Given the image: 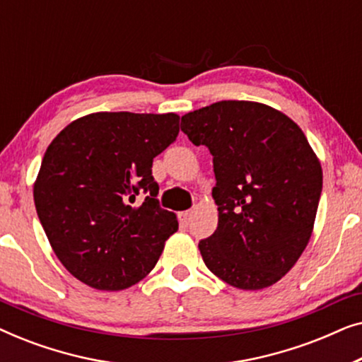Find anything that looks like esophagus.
I'll use <instances>...</instances> for the list:
<instances>
[{"label": "esophagus", "instance_id": "1", "mask_svg": "<svg viewBox=\"0 0 362 362\" xmlns=\"http://www.w3.org/2000/svg\"><path fill=\"white\" fill-rule=\"evenodd\" d=\"M177 217H180V224L187 226L191 222L192 212L191 211H182V212H180V214H177Z\"/></svg>", "mask_w": 362, "mask_h": 362}]
</instances>
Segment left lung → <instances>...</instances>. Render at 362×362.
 Returning <instances> with one entry per match:
<instances>
[{"mask_svg":"<svg viewBox=\"0 0 362 362\" xmlns=\"http://www.w3.org/2000/svg\"><path fill=\"white\" fill-rule=\"evenodd\" d=\"M181 130L214 163L219 222L199 242L206 267L240 290L276 284L308 245L323 187L305 133L285 113L247 100L186 113Z\"/></svg>","mask_w":362,"mask_h":362,"instance_id":"left-lung-1","label":"left lung"}]
</instances>
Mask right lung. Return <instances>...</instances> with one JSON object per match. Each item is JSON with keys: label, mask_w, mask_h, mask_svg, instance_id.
I'll list each match as a JSON object with an SVG mask.
<instances>
[{"label": "right lung", "mask_w": 362, "mask_h": 362, "mask_svg": "<svg viewBox=\"0 0 362 362\" xmlns=\"http://www.w3.org/2000/svg\"><path fill=\"white\" fill-rule=\"evenodd\" d=\"M177 133L176 113L98 112L47 146L34 204L54 254L82 284L117 291L155 269L177 219L160 207L151 166Z\"/></svg>", "instance_id": "obj_1"}]
</instances>
